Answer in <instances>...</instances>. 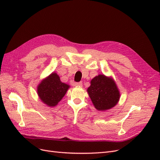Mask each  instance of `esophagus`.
<instances>
[{
	"label": "esophagus",
	"instance_id": "esophagus-1",
	"mask_svg": "<svg viewBox=\"0 0 160 160\" xmlns=\"http://www.w3.org/2000/svg\"><path fill=\"white\" fill-rule=\"evenodd\" d=\"M82 85H83V83H82V82H79V83H75V86L76 87H82Z\"/></svg>",
	"mask_w": 160,
	"mask_h": 160
}]
</instances>
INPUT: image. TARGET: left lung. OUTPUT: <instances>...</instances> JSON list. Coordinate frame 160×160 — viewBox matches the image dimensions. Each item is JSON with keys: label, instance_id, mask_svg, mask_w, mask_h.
Segmentation results:
<instances>
[{"label": "left lung", "instance_id": "1", "mask_svg": "<svg viewBox=\"0 0 160 160\" xmlns=\"http://www.w3.org/2000/svg\"><path fill=\"white\" fill-rule=\"evenodd\" d=\"M88 94L95 108L99 111L110 109L118 103L120 93L114 80L99 75L91 81Z\"/></svg>", "mask_w": 160, "mask_h": 160}]
</instances>
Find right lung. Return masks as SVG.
Returning <instances> with one entry per match:
<instances>
[{
    "label": "right lung",
    "mask_w": 160,
    "mask_h": 160,
    "mask_svg": "<svg viewBox=\"0 0 160 160\" xmlns=\"http://www.w3.org/2000/svg\"><path fill=\"white\" fill-rule=\"evenodd\" d=\"M69 87V85L62 83L56 72H52L38 85L37 93L45 104L54 107L65 96Z\"/></svg>",
    "instance_id": "1"
}]
</instances>
